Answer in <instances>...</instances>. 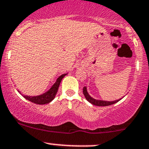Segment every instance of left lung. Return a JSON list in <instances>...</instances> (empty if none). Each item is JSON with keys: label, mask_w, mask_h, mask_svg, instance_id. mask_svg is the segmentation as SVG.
I'll return each instance as SVG.
<instances>
[{"label": "left lung", "mask_w": 149, "mask_h": 149, "mask_svg": "<svg viewBox=\"0 0 149 149\" xmlns=\"http://www.w3.org/2000/svg\"><path fill=\"white\" fill-rule=\"evenodd\" d=\"M83 95H84L86 99L89 102H91V104H94V105L96 106H108V105H111V104H113L116 102H119L121 99L117 100H114V101H104V100H96L93 98L89 94H88V91H87V87L85 86L83 87Z\"/></svg>", "instance_id": "1"}]
</instances>
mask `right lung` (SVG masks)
Wrapping results in <instances>:
<instances>
[{
    "mask_svg": "<svg viewBox=\"0 0 149 149\" xmlns=\"http://www.w3.org/2000/svg\"><path fill=\"white\" fill-rule=\"evenodd\" d=\"M66 75H67V73H64V74H62L61 76H60L59 77L57 78L56 81L55 82L54 84L52 86V88H51L48 91L43 93V94L37 96L23 95V97L25 99H27V100L37 104H45L49 103L50 102H52V101L54 99L57 91H58V87H59L60 83H61V80L63 79V78ZM18 92H19V91H18Z\"/></svg>",
    "mask_w": 149,
    "mask_h": 149,
    "instance_id": "add662e5",
    "label": "right lung"
}]
</instances>
